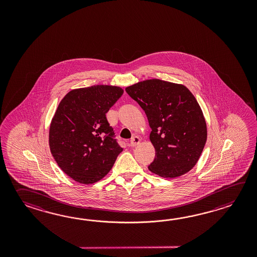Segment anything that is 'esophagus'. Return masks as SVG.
I'll return each mask as SVG.
<instances>
[{"label": "esophagus", "instance_id": "esophagus-1", "mask_svg": "<svg viewBox=\"0 0 257 257\" xmlns=\"http://www.w3.org/2000/svg\"><path fill=\"white\" fill-rule=\"evenodd\" d=\"M141 142V139L139 137H133L131 138V141H130V144H131V147H136L137 145H139Z\"/></svg>", "mask_w": 257, "mask_h": 257}]
</instances>
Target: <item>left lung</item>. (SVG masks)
Masks as SVG:
<instances>
[{
  "label": "left lung",
  "instance_id": "8db88e82",
  "mask_svg": "<svg viewBox=\"0 0 257 257\" xmlns=\"http://www.w3.org/2000/svg\"><path fill=\"white\" fill-rule=\"evenodd\" d=\"M141 105L152 128L155 158L149 170L166 178L185 175L196 165L207 142V124L197 99L183 84L159 79L126 88Z\"/></svg>",
  "mask_w": 257,
  "mask_h": 257
}]
</instances>
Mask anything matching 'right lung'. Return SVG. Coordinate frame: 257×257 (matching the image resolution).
<instances>
[{
	"label": "right lung",
	"instance_id": "add662e5",
	"mask_svg": "<svg viewBox=\"0 0 257 257\" xmlns=\"http://www.w3.org/2000/svg\"><path fill=\"white\" fill-rule=\"evenodd\" d=\"M123 93L118 86L93 85L71 90L60 101L49 127V148L73 180H101L123 151L105 116Z\"/></svg>",
	"mask_w": 257,
	"mask_h": 257
}]
</instances>
